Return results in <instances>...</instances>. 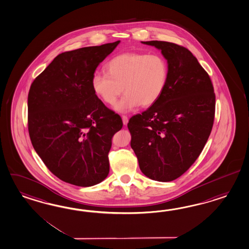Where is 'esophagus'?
<instances>
[{"label":"esophagus","instance_id":"34e87169","mask_svg":"<svg viewBox=\"0 0 249 249\" xmlns=\"http://www.w3.org/2000/svg\"><path fill=\"white\" fill-rule=\"evenodd\" d=\"M122 120H123V124L124 125H126L128 124V117L126 115H122Z\"/></svg>","mask_w":249,"mask_h":249}]
</instances>
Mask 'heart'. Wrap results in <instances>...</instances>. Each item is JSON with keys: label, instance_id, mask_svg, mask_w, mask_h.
Listing matches in <instances>:
<instances>
[{"label": "heart", "instance_id": "1", "mask_svg": "<svg viewBox=\"0 0 249 249\" xmlns=\"http://www.w3.org/2000/svg\"><path fill=\"white\" fill-rule=\"evenodd\" d=\"M105 71L93 75L92 89L108 106H114L124 91V96L115 107L118 113L153 106L162 96L169 79L168 64L158 54L123 53L111 58Z\"/></svg>", "mask_w": 249, "mask_h": 249}]
</instances>
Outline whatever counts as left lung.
<instances>
[{
    "label": "left lung",
    "instance_id": "8db88e82",
    "mask_svg": "<svg viewBox=\"0 0 249 249\" xmlns=\"http://www.w3.org/2000/svg\"><path fill=\"white\" fill-rule=\"evenodd\" d=\"M153 46L167 60L169 79L159 100L127 126L142 172L153 180L181 176L202 152L213 126L216 97L211 78L184 47L167 41Z\"/></svg>",
    "mask_w": 249,
    "mask_h": 249
}]
</instances>
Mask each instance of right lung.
<instances>
[{"label":"right lung","mask_w":249,"mask_h":249,"mask_svg":"<svg viewBox=\"0 0 249 249\" xmlns=\"http://www.w3.org/2000/svg\"><path fill=\"white\" fill-rule=\"evenodd\" d=\"M119 43L63 52L31 86L28 128L32 145L65 182L90 187L108 175L112 138L123 122L96 96L91 79Z\"/></svg>","instance_id":"1"}]
</instances>
